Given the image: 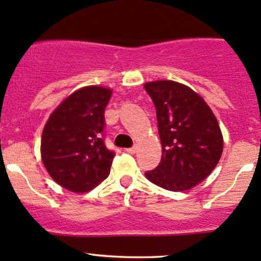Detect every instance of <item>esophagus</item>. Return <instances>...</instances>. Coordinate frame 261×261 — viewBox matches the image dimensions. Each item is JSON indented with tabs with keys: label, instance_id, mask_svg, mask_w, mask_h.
<instances>
[{
	"label": "esophagus",
	"instance_id": "1",
	"mask_svg": "<svg viewBox=\"0 0 261 261\" xmlns=\"http://www.w3.org/2000/svg\"><path fill=\"white\" fill-rule=\"evenodd\" d=\"M136 150H138V146H136V145H134L133 147H128V149L126 150V151L130 152V153H135V152H136Z\"/></svg>",
	"mask_w": 261,
	"mask_h": 261
}]
</instances>
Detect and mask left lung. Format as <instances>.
I'll list each match as a JSON object with an SVG mask.
<instances>
[{"label": "left lung", "mask_w": 261, "mask_h": 261, "mask_svg": "<svg viewBox=\"0 0 261 261\" xmlns=\"http://www.w3.org/2000/svg\"><path fill=\"white\" fill-rule=\"evenodd\" d=\"M145 90L155 105L163 146L160 164L145 175L166 190H189L220 160L224 142L218 120L201 96L179 82H147Z\"/></svg>", "instance_id": "8db88e82"}]
</instances>
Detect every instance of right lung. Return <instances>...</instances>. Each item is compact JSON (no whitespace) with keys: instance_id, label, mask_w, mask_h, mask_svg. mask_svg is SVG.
Here are the masks:
<instances>
[{"instance_id":"1","label":"right lung","mask_w":261,"mask_h":261,"mask_svg":"<svg viewBox=\"0 0 261 261\" xmlns=\"http://www.w3.org/2000/svg\"><path fill=\"white\" fill-rule=\"evenodd\" d=\"M112 91L77 90L51 114L41 140L43 165L59 185L86 193L110 174L115 152L105 145V109Z\"/></svg>"}]
</instances>
